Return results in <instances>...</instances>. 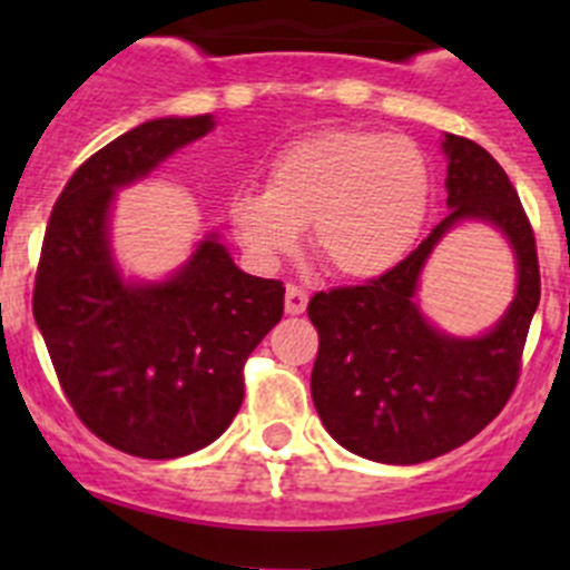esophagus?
I'll return each instance as SVG.
<instances>
[{
	"mask_svg": "<svg viewBox=\"0 0 570 570\" xmlns=\"http://www.w3.org/2000/svg\"><path fill=\"white\" fill-rule=\"evenodd\" d=\"M306 306H308L306 289H301V286H295V284L286 286V301H284L286 314H289V317H297V314L306 312Z\"/></svg>",
	"mask_w": 570,
	"mask_h": 570,
	"instance_id": "obj_1",
	"label": "esophagus"
}]
</instances>
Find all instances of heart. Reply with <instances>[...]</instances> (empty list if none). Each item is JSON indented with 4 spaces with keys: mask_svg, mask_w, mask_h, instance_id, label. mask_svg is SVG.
<instances>
[{
    "mask_svg": "<svg viewBox=\"0 0 570 570\" xmlns=\"http://www.w3.org/2000/svg\"><path fill=\"white\" fill-rule=\"evenodd\" d=\"M430 209L428 159L416 142L386 131H320L269 163L264 189L239 193L228 223L258 264L301 248L314 223V250L342 278L392 273L413 250Z\"/></svg>",
    "mask_w": 570,
    "mask_h": 570,
    "instance_id": "heart-1",
    "label": "heart"
}]
</instances>
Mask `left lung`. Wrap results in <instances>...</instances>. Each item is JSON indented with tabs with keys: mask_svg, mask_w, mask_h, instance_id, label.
<instances>
[{
	"mask_svg": "<svg viewBox=\"0 0 570 570\" xmlns=\"http://www.w3.org/2000/svg\"><path fill=\"white\" fill-rule=\"evenodd\" d=\"M450 215L392 273L364 286L320 292L308 317L320 333L312 400L327 433L366 461L413 465L474 439L499 416L521 372L540 301L538 253L519 193L474 140L444 135ZM461 222H485L509 239L517 295L480 337H452L417 308V278Z\"/></svg>",
	"mask_w": 570,
	"mask_h": 570,
	"instance_id": "1",
	"label": "left lung"
}]
</instances>
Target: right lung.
<instances>
[{"label": "right lung", "mask_w": 570, "mask_h": 570, "mask_svg": "<svg viewBox=\"0 0 570 570\" xmlns=\"http://www.w3.org/2000/svg\"><path fill=\"white\" fill-rule=\"evenodd\" d=\"M212 129L170 115L115 137L68 178L40 250L32 314L62 392L90 433L148 461L226 433L245 361L284 317V284L243 273L217 232L163 281L126 278L112 256L115 193Z\"/></svg>", "instance_id": "1"}]
</instances>
